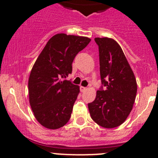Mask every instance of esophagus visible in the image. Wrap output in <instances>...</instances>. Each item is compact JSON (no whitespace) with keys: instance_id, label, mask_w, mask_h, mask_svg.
I'll return each instance as SVG.
<instances>
[{"instance_id":"obj_1","label":"esophagus","mask_w":158,"mask_h":158,"mask_svg":"<svg viewBox=\"0 0 158 158\" xmlns=\"http://www.w3.org/2000/svg\"><path fill=\"white\" fill-rule=\"evenodd\" d=\"M86 88H85V87H83V86H80V91L82 92H85V90H86Z\"/></svg>"}]
</instances>
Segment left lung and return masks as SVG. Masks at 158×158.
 Wrapping results in <instances>:
<instances>
[{"label": "left lung", "mask_w": 158, "mask_h": 158, "mask_svg": "<svg viewBox=\"0 0 158 158\" xmlns=\"http://www.w3.org/2000/svg\"><path fill=\"white\" fill-rule=\"evenodd\" d=\"M99 50L100 76L104 89L97 91L88 104L92 120L105 128L125 122L131 111L137 93V82L122 47L114 40L96 37Z\"/></svg>", "instance_id": "8db88e82"}]
</instances>
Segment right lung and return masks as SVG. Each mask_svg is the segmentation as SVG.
Wrapping results in <instances>:
<instances>
[{"label": "right lung", "instance_id": "obj_1", "mask_svg": "<svg viewBox=\"0 0 158 158\" xmlns=\"http://www.w3.org/2000/svg\"><path fill=\"white\" fill-rule=\"evenodd\" d=\"M86 36L57 33L49 40L36 59L28 80L29 102L37 122L56 130L70 119L79 86L65 80L72 73V63L89 44Z\"/></svg>", "mask_w": 158, "mask_h": 158}]
</instances>
